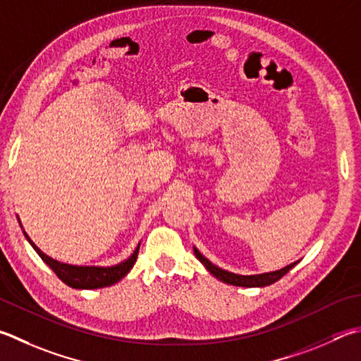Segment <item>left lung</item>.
Here are the masks:
<instances>
[{"label":"left lung","mask_w":361,"mask_h":361,"mask_svg":"<svg viewBox=\"0 0 361 361\" xmlns=\"http://www.w3.org/2000/svg\"><path fill=\"white\" fill-rule=\"evenodd\" d=\"M194 254L203 265L207 267V270L213 274V276L218 278L222 283L232 284V286H240V287H265L270 286L273 283H276L278 279H281L284 276L286 273H289L292 268L298 264V262H293V264L287 265L284 268H281L278 271H271V273H262V274H251V276H241V274H235L231 271L222 270V268L216 267L214 264H212L205 255H202L197 249L194 247Z\"/></svg>","instance_id":"obj_1"}]
</instances>
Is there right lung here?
<instances>
[{
	"instance_id": "add662e5",
	"label": "right lung",
	"mask_w": 361,
	"mask_h": 361,
	"mask_svg": "<svg viewBox=\"0 0 361 361\" xmlns=\"http://www.w3.org/2000/svg\"><path fill=\"white\" fill-rule=\"evenodd\" d=\"M28 241L31 243V246L36 249V252L41 255V259L45 262V264L55 271L56 276L60 278L64 284H68L69 287H74V289H101V287H107L118 283V281L126 276V274L130 271V268L134 267L137 260V254H139V247H140V245L137 246L135 251L128 260H124L115 267H75V265L61 264V262L54 260L51 257H49L47 254H44L30 238Z\"/></svg>"
}]
</instances>
